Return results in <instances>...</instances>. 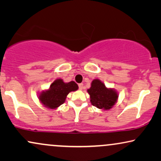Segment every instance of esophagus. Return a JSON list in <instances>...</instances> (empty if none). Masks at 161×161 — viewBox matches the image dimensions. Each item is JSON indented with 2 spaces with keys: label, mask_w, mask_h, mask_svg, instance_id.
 Here are the masks:
<instances>
[{
  "label": "esophagus",
  "mask_w": 161,
  "mask_h": 161,
  "mask_svg": "<svg viewBox=\"0 0 161 161\" xmlns=\"http://www.w3.org/2000/svg\"><path fill=\"white\" fill-rule=\"evenodd\" d=\"M79 90H82V88H83V84H82V83H80V84H79Z\"/></svg>",
  "instance_id": "esophagus-1"
}]
</instances>
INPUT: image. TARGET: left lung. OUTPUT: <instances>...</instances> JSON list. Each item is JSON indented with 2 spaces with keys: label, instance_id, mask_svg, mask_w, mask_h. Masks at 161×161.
Instances as JSON below:
<instances>
[{
  "label": "left lung",
  "instance_id": "obj_1",
  "mask_svg": "<svg viewBox=\"0 0 161 161\" xmlns=\"http://www.w3.org/2000/svg\"><path fill=\"white\" fill-rule=\"evenodd\" d=\"M92 105L102 110H110L117 102L118 93L114 89L108 88L99 79L92 81L91 86L87 90Z\"/></svg>",
  "mask_w": 161,
  "mask_h": 161
}]
</instances>
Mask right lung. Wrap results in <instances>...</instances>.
Returning a JSON list of instances; mask_svg holds the SVG:
<instances>
[{"mask_svg":"<svg viewBox=\"0 0 161 161\" xmlns=\"http://www.w3.org/2000/svg\"><path fill=\"white\" fill-rule=\"evenodd\" d=\"M78 88V85L74 81L65 83L61 79H56L49 89L40 93L39 100L46 108L56 109L65 102L70 92L76 91Z\"/></svg>","mask_w":161,"mask_h":161,"instance_id":"obj_1","label":"right lung"}]
</instances>
